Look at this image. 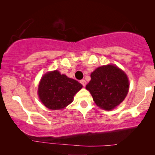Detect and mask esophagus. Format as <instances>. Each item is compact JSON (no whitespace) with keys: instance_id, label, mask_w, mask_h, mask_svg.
Wrapping results in <instances>:
<instances>
[{"instance_id":"esophagus-1","label":"esophagus","mask_w":155,"mask_h":155,"mask_svg":"<svg viewBox=\"0 0 155 155\" xmlns=\"http://www.w3.org/2000/svg\"><path fill=\"white\" fill-rule=\"evenodd\" d=\"M80 83H81L82 84V86H85L86 85V84H87V82H86V81L84 80H80Z\"/></svg>"}]
</instances>
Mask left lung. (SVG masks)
I'll list each match as a JSON object with an SVG mask.
<instances>
[{"label": "left lung", "instance_id": "left-lung-1", "mask_svg": "<svg viewBox=\"0 0 155 155\" xmlns=\"http://www.w3.org/2000/svg\"><path fill=\"white\" fill-rule=\"evenodd\" d=\"M91 80L86 85L93 100L101 109L110 111L126 98L129 90L126 74L114 65L97 68L91 73Z\"/></svg>", "mask_w": 155, "mask_h": 155}]
</instances>
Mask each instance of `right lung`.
<instances>
[{
  "label": "right lung",
  "mask_w": 155,
  "mask_h": 155,
  "mask_svg": "<svg viewBox=\"0 0 155 155\" xmlns=\"http://www.w3.org/2000/svg\"><path fill=\"white\" fill-rule=\"evenodd\" d=\"M82 85L77 80L61 75L57 71L48 72L41 78L38 87L40 100L48 109H63L73 101Z\"/></svg>",
  "instance_id": "add662e5"
}]
</instances>
